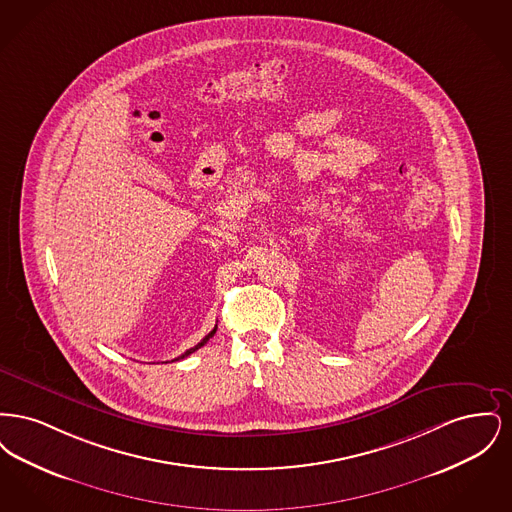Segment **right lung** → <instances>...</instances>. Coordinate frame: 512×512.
I'll return each mask as SVG.
<instances>
[{
  "label": "right lung",
  "instance_id": "right-lung-1",
  "mask_svg": "<svg viewBox=\"0 0 512 512\" xmlns=\"http://www.w3.org/2000/svg\"><path fill=\"white\" fill-rule=\"evenodd\" d=\"M215 332H217V326H215V328H213V330H211V332H209V334H207V336H205V338H203V340L199 341V343H197V345H195V347H192V349H188V351H186V353H182V355H180V357H178V359H174V361H180V359H184V357H188V355H192V353H194V351H197V349H199V347H203V345H205V343H207V341L211 340V338H213V336H215Z\"/></svg>",
  "mask_w": 512,
  "mask_h": 512
}]
</instances>
